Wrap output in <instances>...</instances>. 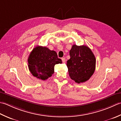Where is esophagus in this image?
<instances>
[{
	"mask_svg": "<svg viewBox=\"0 0 121 121\" xmlns=\"http://www.w3.org/2000/svg\"><path fill=\"white\" fill-rule=\"evenodd\" d=\"M61 60H62V61H63V63H65V61H66V60H65V58H62V59H61Z\"/></svg>",
	"mask_w": 121,
	"mask_h": 121,
	"instance_id": "1",
	"label": "esophagus"
}]
</instances>
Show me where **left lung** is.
I'll use <instances>...</instances> for the list:
<instances>
[{
	"label": "left lung",
	"instance_id": "left-lung-1",
	"mask_svg": "<svg viewBox=\"0 0 121 121\" xmlns=\"http://www.w3.org/2000/svg\"><path fill=\"white\" fill-rule=\"evenodd\" d=\"M69 55L67 66L70 78L78 83L88 80L95 72L96 63L90 48L86 45H73Z\"/></svg>",
	"mask_w": 121,
	"mask_h": 121
}]
</instances>
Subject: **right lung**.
I'll list each match as a JSON object with an SVG mask.
<instances>
[{
	"label": "right lung",
	"mask_w": 121,
	"mask_h": 121,
	"mask_svg": "<svg viewBox=\"0 0 121 121\" xmlns=\"http://www.w3.org/2000/svg\"><path fill=\"white\" fill-rule=\"evenodd\" d=\"M28 61L29 70L32 75L43 80L52 76L56 64L62 63L55 51L41 46H37L33 49Z\"/></svg>",
	"instance_id": "add662e5"
}]
</instances>
